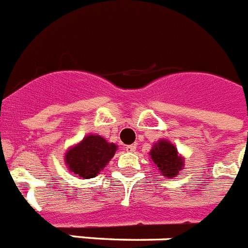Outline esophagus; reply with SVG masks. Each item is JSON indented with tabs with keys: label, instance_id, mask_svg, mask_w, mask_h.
<instances>
[{
	"label": "esophagus",
	"instance_id": "obj_1",
	"mask_svg": "<svg viewBox=\"0 0 248 248\" xmlns=\"http://www.w3.org/2000/svg\"><path fill=\"white\" fill-rule=\"evenodd\" d=\"M125 150L128 152H136V150H137L136 144H129V146H126Z\"/></svg>",
	"mask_w": 248,
	"mask_h": 248
}]
</instances>
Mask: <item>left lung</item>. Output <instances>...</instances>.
Masks as SVG:
<instances>
[{"mask_svg": "<svg viewBox=\"0 0 248 248\" xmlns=\"http://www.w3.org/2000/svg\"><path fill=\"white\" fill-rule=\"evenodd\" d=\"M152 161L157 165L158 170L162 175L173 178L178 175L179 170L183 166V158L178 156L177 148L168 140H160L152 147L151 152Z\"/></svg>", "mask_w": 248, "mask_h": 248, "instance_id": "left-lung-1", "label": "left lung"}]
</instances>
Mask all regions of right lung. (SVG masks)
Instances as JSON below:
<instances>
[{
	"label": "right lung",
	"instance_id": "add662e5",
	"mask_svg": "<svg viewBox=\"0 0 248 248\" xmlns=\"http://www.w3.org/2000/svg\"><path fill=\"white\" fill-rule=\"evenodd\" d=\"M116 146L108 143L100 136H87L75 147L66 152L65 161L77 177L94 178L114 157Z\"/></svg>",
	"mask_w": 248,
	"mask_h": 248
}]
</instances>
